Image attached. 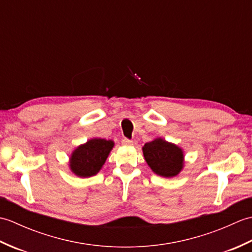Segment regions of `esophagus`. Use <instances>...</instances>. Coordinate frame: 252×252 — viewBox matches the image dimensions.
<instances>
[{
    "label": "esophagus",
    "mask_w": 252,
    "mask_h": 252,
    "mask_svg": "<svg viewBox=\"0 0 252 252\" xmlns=\"http://www.w3.org/2000/svg\"><path fill=\"white\" fill-rule=\"evenodd\" d=\"M121 143H122V145H125V146H131V145H133V141L129 140V138H126V137L122 138Z\"/></svg>",
    "instance_id": "esophagus-1"
}]
</instances>
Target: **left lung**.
<instances>
[{"label":"left lung","mask_w":252,"mask_h":252,"mask_svg":"<svg viewBox=\"0 0 252 252\" xmlns=\"http://www.w3.org/2000/svg\"><path fill=\"white\" fill-rule=\"evenodd\" d=\"M143 154L154 172L164 178L175 176L183 168L182 149L161 138L146 143L143 147Z\"/></svg>","instance_id":"obj_1"}]
</instances>
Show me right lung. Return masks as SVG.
Instances as JSON below:
<instances>
[{
  "mask_svg": "<svg viewBox=\"0 0 252 252\" xmlns=\"http://www.w3.org/2000/svg\"><path fill=\"white\" fill-rule=\"evenodd\" d=\"M112 147L114 142L103 138H93L79 146L72 153L70 159L72 172L81 178L95 175L103 167Z\"/></svg>",
  "mask_w": 252,
  "mask_h": 252,
  "instance_id": "1",
  "label": "right lung"
}]
</instances>
